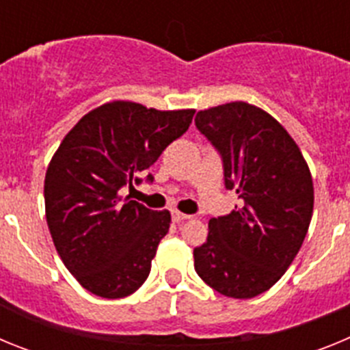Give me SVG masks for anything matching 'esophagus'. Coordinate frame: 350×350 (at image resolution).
Instances as JSON below:
<instances>
[{
    "label": "esophagus",
    "mask_w": 350,
    "mask_h": 350,
    "mask_svg": "<svg viewBox=\"0 0 350 350\" xmlns=\"http://www.w3.org/2000/svg\"><path fill=\"white\" fill-rule=\"evenodd\" d=\"M172 219H173V222H177V224H180V222H184V221H187V219H191V215H189V213L178 212V210H173V212H172Z\"/></svg>",
    "instance_id": "obj_1"
}]
</instances>
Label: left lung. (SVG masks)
<instances>
[{"label":"left lung","instance_id":"left-lung-1","mask_svg":"<svg viewBox=\"0 0 350 350\" xmlns=\"http://www.w3.org/2000/svg\"><path fill=\"white\" fill-rule=\"evenodd\" d=\"M222 159L240 206L208 222L194 270L221 295L247 299L270 289L298 254L314 210L307 163L289 133L261 108L234 101L196 113Z\"/></svg>","mask_w":350,"mask_h":350}]
</instances>
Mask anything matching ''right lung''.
Masks as SVG:
<instances>
[{
	"mask_svg": "<svg viewBox=\"0 0 350 350\" xmlns=\"http://www.w3.org/2000/svg\"><path fill=\"white\" fill-rule=\"evenodd\" d=\"M193 116L112 101L83 116L52 157L43 187L49 230L64 267L92 295L124 298L147 280L172 217L119 191L140 184L138 175L189 129Z\"/></svg>",
	"mask_w": 350,
	"mask_h": 350,
	"instance_id": "add662e5",
	"label": "right lung"
}]
</instances>
